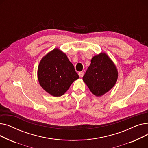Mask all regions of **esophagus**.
Returning a JSON list of instances; mask_svg holds the SVG:
<instances>
[{
    "label": "esophagus",
    "instance_id": "esophagus-1",
    "mask_svg": "<svg viewBox=\"0 0 148 148\" xmlns=\"http://www.w3.org/2000/svg\"><path fill=\"white\" fill-rule=\"evenodd\" d=\"M83 75H84V73H83V72H79V77H80V78H82V77H83Z\"/></svg>",
    "mask_w": 148,
    "mask_h": 148
}]
</instances>
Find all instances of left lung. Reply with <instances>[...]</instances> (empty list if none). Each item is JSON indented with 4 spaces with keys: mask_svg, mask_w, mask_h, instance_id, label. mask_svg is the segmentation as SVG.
Wrapping results in <instances>:
<instances>
[{
    "mask_svg": "<svg viewBox=\"0 0 148 148\" xmlns=\"http://www.w3.org/2000/svg\"><path fill=\"white\" fill-rule=\"evenodd\" d=\"M118 77V69L114 62L103 52L92 58L83 80L93 94L101 97L112 89Z\"/></svg>",
    "mask_w": 148,
    "mask_h": 148,
    "instance_id": "8db88e82",
    "label": "left lung"
}]
</instances>
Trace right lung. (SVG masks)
Here are the masks:
<instances>
[{
  "label": "right lung",
  "mask_w": 148,
  "mask_h": 148,
  "mask_svg": "<svg viewBox=\"0 0 148 148\" xmlns=\"http://www.w3.org/2000/svg\"><path fill=\"white\" fill-rule=\"evenodd\" d=\"M37 74L42 89L56 97L63 95L73 82L79 78L66 54L58 48L41 59Z\"/></svg>",
  "instance_id": "right-lung-1"
}]
</instances>
